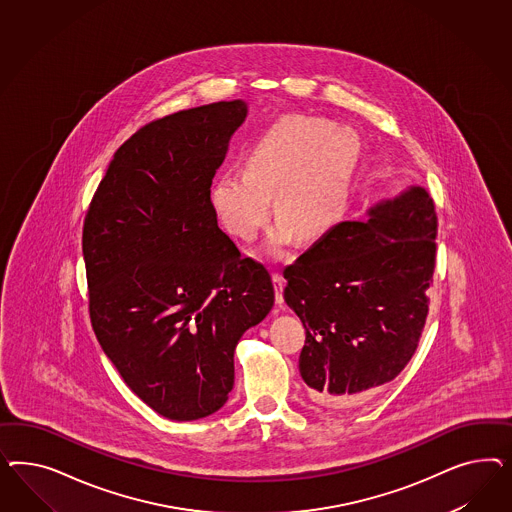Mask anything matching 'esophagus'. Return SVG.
<instances>
[{"label":"esophagus","mask_w":512,"mask_h":512,"mask_svg":"<svg viewBox=\"0 0 512 512\" xmlns=\"http://www.w3.org/2000/svg\"><path fill=\"white\" fill-rule=\"evenodd\" d=\"M272 281H274V291H276V302L281 304L283 302V287H285V279L281 274H272Z\"/></svg>","instance_id":"obj_1"}]
</instances>
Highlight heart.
Returning a JSON list of instances; mask_svg holds the SVG:
<instances>
[{"label": "heart", "instance_id": "1", "mask_svg": "<svg viewBox=\"0 0 512 512\" xmlns=\"http://www.w3.org/2000/svg\"><path fill=\"white\" fill-rule=\"evenodd\" d=\"M360 155L353 127L323 118L289 116L270 125L246 155V167L221 172L210 204L229 233L251 242L274 210L268 251L295 240H317L340 219L347 187Z\"/></svg>", "mask_w": 512, "mask_h": 512}]
</instances>
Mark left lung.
<instances>
[{
    "instance_id": "obj_1",
    "label": "left lung",
    "mask_w": 512,
    "mask_h": 512,
    "mask_svg": "<svg viewBox=\"0 0 512 512\" xmlns=\"http://www.w3.org/2000/svg\"><path fill=\"white\" fill-rule=\"evenodd\" d=\"M435 236L434 201L411 186L283 270V298L306 328L298 368L313 402L349 407L407 366L428 315Z\"/></svg>"
}]
</instances>
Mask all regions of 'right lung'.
<instances>
[{
  "instance_id": "right-lung-1",
  "label": "right lung",
  "mask_w": 512,
  "mask_h": 512,
  "mask_svg": "<svg viewBox=\"0 0 512 512\" xmlns=\"http://www.w3.org/2000/svg\"><path fill=\"white\" fill-rule=\"evenodd\" d=\"M248 114L242 99L180 110L116 150L82 231L90 319L142 402L171 420L229 400L234 349L274 285L217 227L210 186Z\"/></svg>"
}]
</instances>
